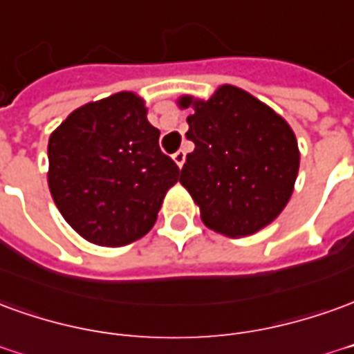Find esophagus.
Listing matches in <instances>:
<instances>
[{
    "label": "esophagus",
    "mask_w": 354,
    "mask_h": 354,
    "mask_svg": "<svg viewBox=\"0 0 354 354\" xmlns=\"http://www.w3.org/2000/svg\"><path fill=\"white\" fill-rule=\"evenodd\" d=\"M172 159H174V162H176L178 167L182 169V167H184V162H185V151H184V149H180V151L174 153V155H172Z\"/></svg>",
    "instance_id": "obj_1"
}]
</instances>
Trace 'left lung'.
<instances>
[{"instance_id": "8db88e82", "label": "left lung", "mask_w": 354, "mask_h": 354, "mask_svg": "<svg viewBox=\"0 0 354 354\" xmlns=\"http://www.w3.org/2000/svg\"><path fill=\"white\" fill-rule=\"evenodd\" d=\"M192 107L185 138L195 143L180 182L199 205L203 222L224 236H251L288 205L299 170L297 140L270 107L236 86Z\"/></svg>"}]
</instances>
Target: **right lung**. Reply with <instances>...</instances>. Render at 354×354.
I'll list each match as a JSON object with an SVG mask.
<instances>
[{
    "mask_svg": "<svg viewBox=\"0 0 354 354\" xmlns=\"http://www.w3.org/2000/svg\"><path fill=\"white\" fill-rule=\"evenodd\" d=\"M143 101L120 91L68 115L49 138V192L95 245H128L153 228L180 169L160 151Z\"/></svg>",
    "mask_w": 354,
    "mask_h": 354,
    "instance_id": "right-lung-1",
    "label": "right lung"
}]
</instances>
